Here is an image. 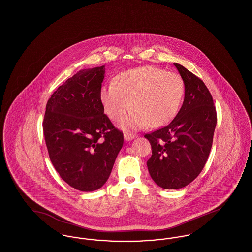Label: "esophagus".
Masks as SVG:
<instances>
[{"label": "esophagus", "instance_id": "1", "mask_svg": "<svg viewBox=\"0 0 252 252\" xmlns=\"http://www.w3.org/2000/svg\"><path fill=\"white\" fill-rule=\"evenodd\" d=\"M124 137H125V140H126V141H129V140H132V139H134V138L136 137V134L128 133V132H125Z\"/></svg>", "mask_w": 252, "mask_h": 252}]
</instances>
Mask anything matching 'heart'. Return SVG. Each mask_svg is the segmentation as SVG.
<instances>
[{"label":"heart","mask_w":252,"mask_h":252,"mask_svg":"<svg viewBox=\"0 0 252 252\" xmlns=\"http://www.w3.org/2000/svg\"><path fill=\"white\" fill-rule=\"evenodd\" d=\"M184 94L180 74L144 66L121 72L113 84L102 87L100 99L112 121L122 120L131 108L123 126L136 129L165 125L176 115Z\"/></svg>","instance_id":"1"}]
</instances>
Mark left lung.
<instances>
[{"label":"left lung","mask_w":252,"mask_h":252,"mask_svg":"<svg viewBox=\"0 0 252 252\" xmlns=\"http://www.w3.org/2000/svg\"><path fill=\"white\" fill-rule=\"evenodd\" d=\"M174 65L185 82L182 107L169 125L144 135L152 149L149 174L163 189L185 187L201 173L217 122L213 96L203 81L180 64Z\"/></svg>","instance_id":"1"}]
</instances>
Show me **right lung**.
<instances>
[{
  "label": "right lung",
  "instance_id": "right-lung-1",
  "mask_svg": "<svg viewBox=\"0 0 252 252\" xmlns=\"http://www.w3.org/2000/svg\"><path fill=\"white\" fill-rule=\"evenodd\" d=\"M105 66L81 70L50 97L42 127L50 159L71 187L92 192L111 173L124 134L104 113Z\"/></svg>",
  "mask_w": 252,
  "mask_h": 252
}]
</instances>
